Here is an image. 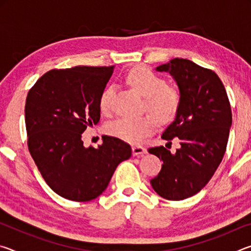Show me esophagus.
<instances>
[{
  "label": "esophagus",
  "mask_w": 251,
  "mask_h": 251,
  "mask_svg": "<svg viewBox=\"0 0 251 251\" xmlns=\"http://www.w3.org/2000/svg\"><path fill=\"white\" fill-rule=\"evenodd\" d=\"M147 150L145 147H143L141 145H136L133 147V155L134 156H137V155H143V154H146Z\"/></svg>",
  "instance_id": "1"
}]
</instances>
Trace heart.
<instances>
[{"label": "heart", "instance_id": "b5f03b06", "mask_svg": "<svg viewBox=\"0 0 251 251\" xmlns=\"http://www.w3.org/2000/svg\"><path fill=\"white\" fill-rule=\"evenodd\" d=\"M126 84L138 94L145 97L146 109L159 123H169L177 116L181 104L180 92L176 87L167 85L161 76L147 66L134 67L127 73ZM115 86L109 85L100 96V108L107 114L112 109V100ZM156 125L153 117H120L106 126V131L123 141L137 144L151 134Z\"/></svg>", "mask_w": 251, "mask_h": 251}]
</instances>
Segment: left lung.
Instances as JSON below:
<instances>
[{"mask_svg":"<svg viewBox=\"0 0 251 251\" xmlns=\"http://www.w3.org/2000/svg\"><path fill=\"white\" fill-rule=\"evenodd\" d=\"M169 72L181 95L179 112L161 138L180 148H148L163 160L158 175L151 180L160 197L182 201L201 192L214 176L226 151L232 116L226 90L214 71L189 59L174 58L156 69Z\"/></svg>","mask_w":251,"mask_h":251,"instance_id":"obj_1","label":"left lung"}]
</instances>
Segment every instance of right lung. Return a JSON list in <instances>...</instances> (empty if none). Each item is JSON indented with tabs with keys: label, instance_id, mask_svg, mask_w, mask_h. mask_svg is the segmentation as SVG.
Segmentation results:
<instances>
[{
	"label": "right lung",
	"instance_id": "1",
	"mask_svg": "<svg viewBox=\"0 0 251 251\" xmlns=\"http://www.w3.org/2000/svg\"><path fill=\"white\" fill-rule=\"evenodd\" d=\"M114 66L50 70L28 91L25 125L29 154L59 196L90 201L104 192L118 164L131 156L129 144L103 136L99 148L84 147L87 126L100 118V96Z\"/></svg>",
	"mask_w": 251,
	"mask_h": 251
}]
</instances>
